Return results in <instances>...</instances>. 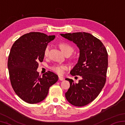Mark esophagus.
Returning <instances> with one entry per match:
<instances>
[{
	"instance_id": "esophagus-1",
	"label": "esophagus",
	"mask_w": 125,
	"mask_h": 125,
	"mask_svg": "<svg viewBox=\"0 0 125 125\" xmlns=\"http://www.w3.org/2000/svg\"><path fill=\"white\" fill-rule=\"evenodd\" d=\"M58 78H59V80H61V81H62V80H63V79H64V78H63V77H61V76H58Z\"/></svg>"
}]
</instances>
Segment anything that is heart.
<instances>
[{
    "mask_svg": "<svg viewBox=\"0 0 125 125\" xmlns=\"http://www.w3.org/2000/svg\"><path fill=\"white\" fill-rule=\"evenodd\" d=\"M59 46L61 50L63 52H64L65 54L68 53H72L73 51V48L69 44L65 43V42H62L59 44ZM50 50V46H46L43 51L44 56H47ZM50 69L52 71H53L58 74L61 75L62 74L63 72L67 69V67L64 64H54L50 67Z\"/></svg>",
    "mask_w": 125,
    "mask_h": 125,
    "instance_id": "b5f03b06",
    "label": "heart"
}]
</instances>
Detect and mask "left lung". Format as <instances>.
<instances>
[{
  "label": "left lung",
  "mask_w": 125,
  "mask_h": 125,
  "mask_svg": "<svg viewBox=\"0 0 125 125\" xmlns=\"http://www.w3.org/2000/svg\"><path fill=\"white\" fill-rule=\"evenodd\" d=\"M61 35L73 41L79 47V60L71 74L82 78L78 83L73 79H65L70 83L65 98L74 106H83L94 100L105 85L108 54L102 42L90 33L79 32Z\"/></svg>",
  "instance_id": "8db88e82"
}]
</instances>
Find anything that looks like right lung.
I'll return each instance as SVG.
<instances>
[{
  "label": "right lung",
  "mask_w": 125,
  "mask_h": 125,
  "mask_svg": "<svg viewBox=\"0 0 125 125\" xmlns=\"http://www.w3.org/2000/svg\"><path fill=\"white\" fill-rule=\"evenodd\" d=\"M54 38L39 32L27 33L16 40L10 50L8 61L10 83L17 95L27 103L43 100L49 88L58 79L52 72L41 77L36 71L44 58L45 48Z\"/></svg>",
  "instance_id": "add662e5"
}]
</instances>
